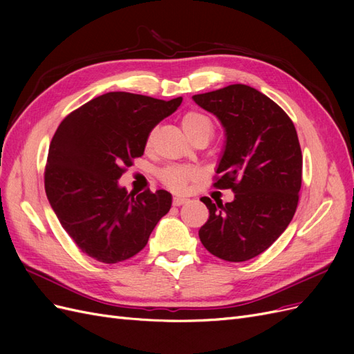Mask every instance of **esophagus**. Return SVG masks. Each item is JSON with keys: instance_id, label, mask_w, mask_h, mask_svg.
I'll return each mask as SVG.
<instances>
[{"instance_id": "obj_1", "label": "esophagus", "mask_w": 354, "mask_h": 354, "mask_svg": "<svg viewBox=\"0 0 354 354\" xmlns=\"http://www.w3.org/2000/svg\"><path fill=\"white\" fill-rule=\"evenodd\" d=\"M186 202H187V199H186V198L176 196V198L173 199V205H174V207H180V205H183V203H186Z\"/></svg>"}]
</instances>
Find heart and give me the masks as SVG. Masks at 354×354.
Here are the masks:
<instances>
[{
  "label": "heart",
  "mask_w": 354,
  "mask_h": 354,
  "mask_svg": "<svg viewBox=\"0 0 354 354\" xmlns=\"http://www.w3.org/2000/svg\"><path fill=\"white\" fill-rule=\"evenodd\" d=\"M181 125H183V130L192 140H195L198 137L209 138L214 131L209 116L199 111H187L181 118ZM198 177L199 171L194 167L186 165H168L159 171V180L162 181V185L176 192L185 190Z\"/></svg>",
  "instance_id": "b5f03b06"
}]
</instances>
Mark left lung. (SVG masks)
<instances>
[{
  "label": "left lung",
  "mask_w": 354,
  "mask_h": 354,
  "mask_svg": "<svg viewBox=\"0 0 354 354\" xmlns=\"http://www.w3.org/2000/svg\"><path fill=\"white\" fill-rule=\"evenodd\" d=\"M194 100L226 130L212 186L234 194L227 203L201 198L209 218L199 239L221 260H251L281 236L297 211L303 174L297 130L279 104L248 85H227Z\"/></svg>",
  "instance_id": "1"
}]
</instances>
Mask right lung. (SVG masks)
I'll return each mask as SVG.
<instances>
[{
  "label": "right lung",
  "instance_id": "add662e5",
  "mask_svg": "<svg viewBox=\"0 0 354 354\" xmlns=\"http://www.w3.org/2000/svg\"><path fill=\"white\" fill-rule=\"evenodd\" d=\"M181 102L106 93L57 127L44 171L46 194L62 227L91 259L106 264L131 259L169 211L167 190L128 194L118 178L143 155L155 125Z\"/></svg>",
  "mask_w": 354,
  "mask_h": 354
}]
</instances>
